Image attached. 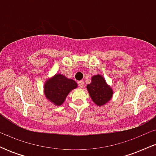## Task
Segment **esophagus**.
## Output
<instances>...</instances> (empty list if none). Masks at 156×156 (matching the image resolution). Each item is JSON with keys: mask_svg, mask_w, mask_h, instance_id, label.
Wrapping results in <instances>:
<instances>
[{"mask_svg": "<svg viewBox=\"0 0 156 156\" xmlns=\"http://www.w3.org/2000/svg\"><path fill=\"white\" fill-rule=\"evenodd\" d=\"M78 86H79V87H80V88H83V80H80V81H78Z\"/></svg>", "mask_w": 156, "mask_h": 156, "instance_id": "34e87169", "label": "esophagus"}]
</instances>
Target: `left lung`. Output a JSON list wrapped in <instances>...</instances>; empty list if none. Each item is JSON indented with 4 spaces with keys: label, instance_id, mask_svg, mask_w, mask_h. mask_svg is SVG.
<instances>
[{
    "label": "left lung",
    "instance_id": "left-lung-1",
    "mask_svg": "<svg viewBox=\"0 0 156 156\" xmlns=\"http://www.w3.org/2000/svg\"><path fill=\"white\" fill-rule=\"evenodd\" d=\"M87 89L92 101L98 106L108 103L113 96V89L101 75L93 76L92 82L87 86Z\"/></svg>",
    "mask_w": 156,
    "mask_h": 156
}]
</instances>
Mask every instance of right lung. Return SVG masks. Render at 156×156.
<instances>
[{
    "mask_svg": "<svg viewBox=\"0 0 156 156\" xmlns=\"http://www.w3.org/2000/svg\"><path fill=\"white\" fill-rule=\"evenodd\" d=\"M77 87L78 84L74 80L69 79L62 74H55L44 83V95L48 101L58 106L62 105L68 94Z\"/></svg>",
    "mask_w": 156,
    "mask_h": 156,
    "instance_id": "1",
    "label": "right lung"
}]
</instances>
